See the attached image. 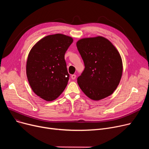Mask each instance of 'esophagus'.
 Masks as SVG:
<instances>
[{
    "instance_id": "esophagus-1",
    "label": "esophagus",
    "mask_w": 149,
    "mask_h": 149,
    "mask_svg": "<svg viewBox=\"0 0 149 149\" xmlns=\"http://www.w3.org/2000/svg\"><path fill=\"white\" fill-rule=\"evenodd\" d=\"M75 78H76V75H75V74L71 75V79H72V80H75Z\"/></svg>"
}]
</instances>
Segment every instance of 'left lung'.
<instances>
[{
	"instance_id": "8db88e82",
	"label": "left lung",
	"mask_w": 149,
	"mask_h": 149,
	"mask_svg": "<svg viewBox=\"0 0 149 149\" xmlns=\"http://www.w3.org/2000/svg\"><path fill=\"white\" fill-rule=\"evenodd\" d=\"M77 47L85 66L77 79L81 91L95 101L112 94L123 74V62L118 50L102 36L81 38L77 42Z\"/></svg>"
}]
</instances>
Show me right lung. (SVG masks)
Wrapping results in <instances>:
<instances>
[{
	"label": "right lung",
	"instance_id": "add662e5",
	"mask_svg": "<svg viewBox=\"0 0 149 149\" xmlns=\"http://www.w3.org/2000/svg\"><path fill=\"white\" fill-rule=\"evenodd\" d=\"M73 38L62 34L47 36L31 49L26 61V75L30 86L41 98H57L68 84L65 54Z\"/></svg>",
	"mask_w": 149,
	"mask_h": 149
}]
</instances>
